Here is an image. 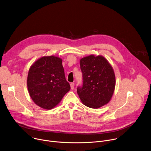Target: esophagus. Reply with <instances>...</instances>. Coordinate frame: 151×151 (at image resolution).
Returning <instances> with one entry per match:
<instances>
[{
  "instance_id": "34e87169",
  "label": "esophagus",
  "mask_w": 151,
  "mask_h": 151,
  "mask_svg": "<svg viewBox=\"0 0 151 151\" xmlns=\"http://www.w3.org/2000/svg\"><path fill=\"white\" fill-rule=\"evenodd\" d=\"M70 86H71V88L73 90L74 88V83H71L70 84Z\"/></svg>"
}]
</instances>
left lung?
<instances>
[{
	"instance_id": "8db88e82",
	"label": "left lung",
	"mask_w": 151,
	"mask_h": 151,
	"mask_svg": "<svg viewBox=\"0 0 151 151\" xmlns=\"http://www.w3.org/2000/svg\"><path fill=\"white\" fill-rule=\"evenodd\" d=\"M83 73L82 87H77L81 102L87 107L97 109L109 103L115 87L114 69L102 55H90L80 61Z\"/></svg>"
}]
</instances>
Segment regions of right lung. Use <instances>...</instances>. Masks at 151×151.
Segmentation results:
<instances>
[{
    "label": "right lung",
    "mask_w": 151,
    "mask_h": 151,
    "mask_svg": "<svg viewBox=\"0 0 151 151\" xmlns=\"http://www.w3.org/2000/svg\"><path fill=\"white\" fill-rule=\"evenodd\" d=\"M62 62L58 56H45L36 60L29 69L27 82L29 95L43 109L55 108L70 91Z\"/></svg>",
    "instance_id": "1"
}]
</instances>
